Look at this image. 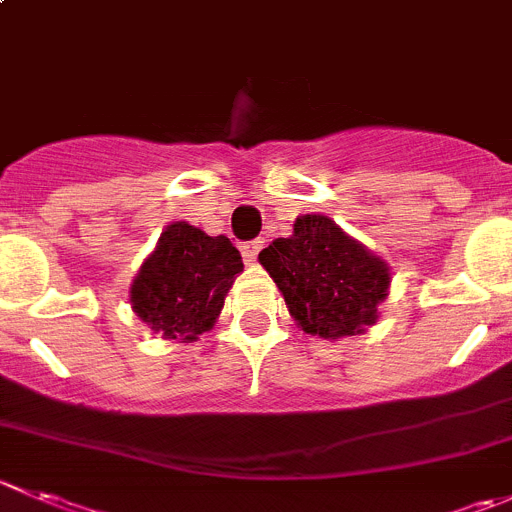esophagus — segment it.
<instances>
[{
    "label": "esophagus",
    "mask_w": 512,
    "mask_h": 512,
    "mask_svg": "<svg viewBox=\"0 0 512 512\" xmlns=\"http://www.w3.org/2000/svg\"><path fill=\"white\" fill-rule=\"evenodd\" d=\"M262 250V240H250L245 242V245H240V252L242 257H245V262H255L257 255H260Z\"/></svg>",
    "instance_id": "esophagus-1"
}]
</instances>
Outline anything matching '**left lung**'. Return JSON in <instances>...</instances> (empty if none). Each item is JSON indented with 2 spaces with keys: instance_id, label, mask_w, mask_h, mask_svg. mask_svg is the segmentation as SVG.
Listing matches in <instances>:
<instances>
[{
  "instance_id": "obj_1",
  "label": "left lung",
  "mask_w": 512,
  "mask_h": 512,
  "mask_svg": "<svg viewBox=\"0 0 512 512\" xmlns=\"http://www.w3.org/2000/svg\"><path fill=\"white\" fill-rule=\"evenodd\" d=\"M260 265L280 287L297 325L325 340L372 325L390 285L388 265L325 215L297 217L290 237H277L260 252Z\"/></svg>"
}]
</instances>
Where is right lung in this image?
Wrapping results in <instances>:
<instances>
[{"mask_svg":"<svg viewBox=\"0 0 512 512\" xmlns=\"http://www.w3.org/2000/svg\"><path fill=\"white\" fill-rule=\"evenodd\" d=\"M240 272L242 257L227 237H210L187 222H175L142 265L130 302L167 340H197L215 325Z\"/></svg>","mask_w":512,"mask_h":512,"instance_id":"right-lung-1","label":"right lung"}]
</instances>
